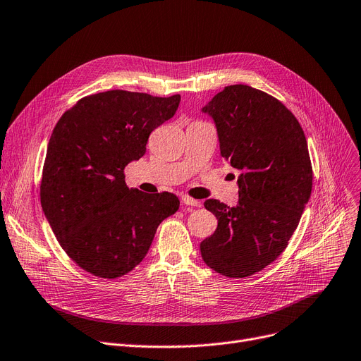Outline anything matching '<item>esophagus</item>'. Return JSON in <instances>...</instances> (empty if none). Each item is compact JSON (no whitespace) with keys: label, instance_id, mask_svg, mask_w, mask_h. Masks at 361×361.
Returning a JSON list of instances; mask_svg holds the SVG:
<instances>
[{"label":"esophagus","instance_id":"esophagus-1","mask_svg":"<svg viewBox=\"0 0 361 361\" xmlns=\"http://www.w3.org/2000/svg\"><path fill=\"white\" fill-rule=\"evenodd\" d=\"M181 202H183L185 206H193V207H200V204H202L199 200H195V199L188 197V196H183V197H181Z\"/></svg>","mask_w":361,"mask_h":361}]
</instances>
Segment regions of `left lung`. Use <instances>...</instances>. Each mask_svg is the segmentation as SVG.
I'll use <instances>...</instances> for the list:
<instances>
[{"instance_id":"1","label":"left lung","mask_w":361,"mask_h":361,"mask_svg":"<svg viewBox=\"0 0 361 361\" xmlns=\"http://www.w3.org/2000/svg\"><path fill=\"white\" fill-rule=\"evenodd\" d=\"M202 112L215 123L221 157L241 171L237 206L204 202L218 228L200 243L202 259L224 276H250L286 250L309 203L307 140L278 99L245 85L226 86Z\"/></svg>"}]
</instances>
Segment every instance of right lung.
Returning <instances> with one entry per match:
<instances>
[{"instance_id": "obj_1", "label": "right lung", "mask_w": 361, "mask_h": 361, "mask_svg": "<svg viewBox=\"0 0 361 361\" xmlns=\"http://www.w3.org/2000/svg\"><path fill=\"white\" fill-rule=\"evenodd\" d=\"M180 101L108 90L80 99L54 127L41 204L64 252L94 276L130 272L158 225L178 211L173 193L128 188L124 168L146 154L149 135L174 117Z\"/></svg>"}]
</instances>
